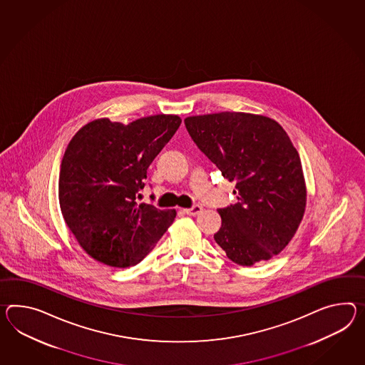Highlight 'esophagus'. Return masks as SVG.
I'll list each match as a JSON object with an SVG mask.
<instances>
[{
    "instance_id": "esophagus-1",
    "label": "esophagus",
    "mask_w": 365,
    "mask_h": 365,
    "mask_svg": "<svg viewBox=\"0 0 365 365\" xmlns=\"http://www.w3.org/2000/svg\"><path fill=\"white\" fill-rule=\"evenodd\" d=\"M202 210H203L202 205H194V207H191V208H186V210H183V211H185V214L195 216V215L200 214Z\"/></svg>"
}]
</instances>
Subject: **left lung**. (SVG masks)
Returning <instances> with one entry per match:
<instances>
[{
    "instance_id": "1",
    "label": "left lung",
    "mask_w": 365,
    "mask_h": 365,
    "mask_svg": "<svg viewBox=\"0 0 365 365\" xmlns=\"http://www.w3.org/2000/svg\"><path fill=\"white\" fill-rule=\"evenodd\" d=\"M185 124L222 177L236 182L239 202L219 210L215 241L241 267L274 257L293 239L307 197L299 154L284 128L244 112L187 117Z\"/></svg>"
}]
</instances>
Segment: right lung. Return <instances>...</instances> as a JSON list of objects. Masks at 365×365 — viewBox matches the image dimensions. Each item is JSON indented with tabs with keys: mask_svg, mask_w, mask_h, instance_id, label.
Returning a JSON list of instances; mask_svg holds the SVG:
<instances>
[{
	"mask_svg": "<svg viewBox=\"0 0 365 365\" xmlns=\"http://www.w3.org/2000/svg\"><path fill=\"white\" fill-rule=\"evenodd\" d=\"M182 123L177 115L128 125L98 118L72 137L59 173L63 219L81 248L108 267L143 261L174 222L175 210L137 205L146 171Z\"/></svg>",
	"mask_w": 365,
	"mask_h": 365,
	"instance_id": "right-lung-1",
	"label": "right lung"
}]
</instances>
